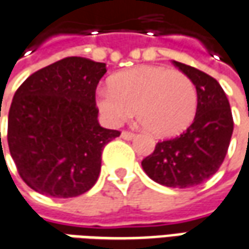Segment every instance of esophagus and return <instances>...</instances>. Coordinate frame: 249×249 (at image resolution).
<instances>
[{"instance_id": "34e87169", "label": "esophagus", "mask_w": 249, "mask_h": 249, "mask_svg": "<svg viewBox=\"0 0 249 249\" xmlns=\"http://www.w3.org/2000/svg\"><path fill=\"white\" fill-rule=\"evenodd\" d=\"M133 136H135V133H133V132H129V131H123V132H121V138L125 139V140H131Z\"/></svg>"}]
</instances>
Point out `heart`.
<instances>
[{
	"instance_id": "heart-1",
	"label": "heart",
	"mask_w": 249,
	"mask_h": 249,
	"mask_svg": "<svg viewBox=\"0 0 249 249\" xmlns=\"http://www.w3.org/2000/svg\"><path fill=\"white\" fill-rule=\"evenodd\" d=\"M96 105L110 124L133 114L150 133L169 138L195 118L197 92L188 76L167 67H138L111 76L109 89L96 92Z\"/></svg>"
}]
</instances>
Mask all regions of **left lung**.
Segmentation results:
<instances>
[{"label":"left lung","instance_id":"1","mask_svg":"<svg viewBox=\"0 0 249 249\" xmlns=\"http://www.w3.org/2000/svg\"><path fill=\"white\" fill-rule=\"evenodd\" d=\"M173 64L195 84V118L181 135L158 142L142 166L158 184L189 188L209 180L221 167L233 133V116L226 94L214 77L181 62Z\"/></svg>","mask_w":249,"mask_h":249}]
</instances>
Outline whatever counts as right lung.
Instances as JSON below:
<instances>
[{"mask_svg": "<svg viewBox=\"0 0 249 249\" xmlns=\"http://www.w3.org/2000/svg\"><path fill=\"white\" fill-rule=\"evenodd\" d=\"M105 73V62L67 57L32 73L15 92L8 146L31 189L67 199L94 187L103 148L121 133L96 120L95 91Z\"/></svg>", "mask_w": 249, "mask_h": 249, "instance_id": "obj_1", "label": "right lung"}]
</instances>
